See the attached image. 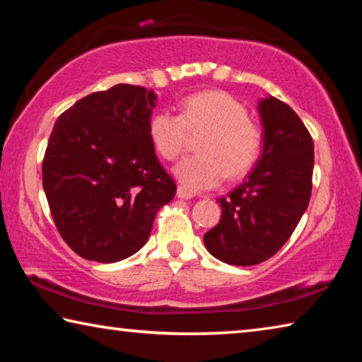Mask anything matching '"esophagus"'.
I'll use <instances>...</instances> for the list:
<instances>
[{"label": "esophagus", "instance_id": "34e87169", "mask_svg": "<svg viewBox=\"0 0 362 362\" xmlns=\"http://www.w3.org/2000/svg\"><path fill=\"white\" fill-rule=\"evenodd\" d=\"M177 198H180V199H192L193 198V193L188 192L187 188L179 187V188H177Z\"/></svg>", "mask_w": 362, "mask_h": 362}]
</instances>
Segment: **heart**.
I'll return each instance as SVG.
<instances>
[{"mask_svg":"<svg viewBox=\"0 0 362 362\" xmlns=\"http://www.w3.org/2000/svg\"><path fill=\"white\" fill-rule=\"evenodd\" d=\"M188 132L204 134L198 144L199 155L182 159L174 168L175 179L189 192L217 187L226 175L238 179L259 159L262 129L230 94L207 90L189 95L180 103L179 116L161 110L148 122L151 144L168 161L182 155Z\"/></svg>","mask_w":362,"mask_h":362,"instance_id":"1","label":"heart"}]
</instances>
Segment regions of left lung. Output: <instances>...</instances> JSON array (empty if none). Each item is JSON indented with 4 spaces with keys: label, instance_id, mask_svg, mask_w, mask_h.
Instances as JSON below:
<instances>
[{
    "label": "left lung",
    "instance_id": "left-lung-1",
    "mask_svg": "<svg viewBox=\"0 0 362 362\" xmlns=\"http://www.w3.org/2000/svg\"><path fill=\"white\" fill-rule=\"evenodd\" d=\"M262 153L247 179L220 198L222 218L204 235L206 249L228 265L265 262L284 246L311 196L315 146L293 110L267 95L257 105Z\"/></svg>",
    "mask_w": 362,
    "mask_h": 362
}]
</instances>
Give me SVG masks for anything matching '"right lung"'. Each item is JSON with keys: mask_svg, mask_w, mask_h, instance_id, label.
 <instances>
[{"mask_svg": "<svg viewBox=\"0 0 362 362\" xmlns=\"http://www.w3.org/2000/svg\"><path fill=\"white\" fill-rule=\"evenodd\" d=\"M156 102L153 89L116 84L78 100L54 124L42 188L59 233L86 260L136 254L174 198L148 136Z\"/></svg>", "mask_w": 362, "mask_h": 362, "instance_id": "1", "label": "right lung"}]
</instances>
